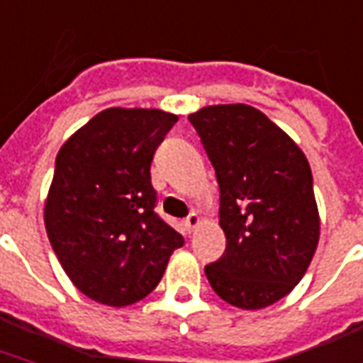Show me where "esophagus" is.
<instances>
[{
	"label": "esophagus",
	"mask_w": 363,
	"mask_h": 363,
	"mask_svg": "<svg viewBox=\"0 0 363 363\" xmlns=\"http://www.w3.org/2000/svg\"><path fill=\"white\" fill-rule=\"evenodd\" d=\"M200 223H201L200 215H198V213H196V211H192L186 217V220H184V226H186L188 232H192L194 228H198V226H200Z\"/></svg>",
	"instance_id": "obj_1"
}]
</instances>
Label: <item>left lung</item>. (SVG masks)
I'll return each mask as SVG.
<instances>
[{
    "instance_id": "1",
    "label": "left lung",
    "mask_w": 363,
    "mask_h": 363,
    "mask_svg": "<svg viewBox=\"0 0 363 363\" xmlns=\"http://www.w3.org/2000/svg\"><path fill=\"white\" fill-rule=\"evenodd\" d=\"M220 190L226 249L206 267L218 297L243 311L293 291L320 240L312 171L293 138L249 104H217L188 116Z\"/></svg>"
}]
</instances>
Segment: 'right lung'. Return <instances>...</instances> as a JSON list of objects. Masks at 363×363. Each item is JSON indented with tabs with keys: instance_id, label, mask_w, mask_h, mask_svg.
<instances>
[{
	"instance_id": "obj_1",
	"label": "right lung",
	"mask_w": 363,
	"mask_h": 363,
	"mask_svg": "<svg viewBox=\"0 0 363 363\" xmlns=\"http://www.w3.org/2000/svg\"><path fill=\"white\" fill-rule=\"evenodd\" d=\"M179 116L108 108L60 146L45 200V228L72 284L108 306L145 298L184 238L160 218L154 152Z\"/></svg>"
}]
</instances>
